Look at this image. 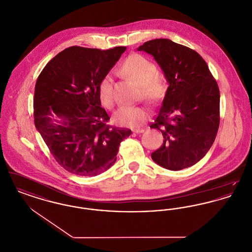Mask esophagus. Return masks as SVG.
Instances as JSON below:
<instances>
[{"instance_id":"1","label":"esophagus","mask_w":252,"mask_h":252,"mask_svg":"<svg viewBox=\"0 0 252 252\" xmlns=\"http://www.w3.org/2000/svg\"><path fill=\"white\" fill-rule=\"evenodd\" d=\"M133 132H134V133H136V134H140V133H143V132H144V128H137V129H134Z\"/></svg>"}]
</instances>
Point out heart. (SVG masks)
I'll return each instance as SVG.
<instances>
[{
	"label": "heart",
	"mask_w": 252,
	"mask_h": 252,
	"mask_svg": "<svg viewBox=\"0 0 252 252\" xmlns=\"http://www.w3.org/2000/svg\"><path fill=\"white\" fill-rule=\"evenodd\" d=\"M120 72L141 85L143 96L147 101L158 100L165 92L166 81L164 76L156 72L155 65L151 60L140 54L128 56L121 65ZM98 96L104 107L111 108L114 106L113 80L109 74L100 80ZM148 116L149 111L144 107L124 106L115 111L113 121L121 126L137 127L142 126Z\"/></svg>",
	"instance_id": "obj_1"
}]
</instances>
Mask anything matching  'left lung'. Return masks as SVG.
I'll list each match as a JSON object with an SVG mask.
<instances>
[{"label": "left lung", "mask_w": 252, "mask_h": 252, "mask_svg": "<svg viewBox=\"0 0 252 252\" xmlns=\"http://www.w3.org/2000/svg\"><path fill=\"white\" fill-rule=\"evenodd\" d=\"M151 55L169 84L155 123L163 144L151 154L161 167L179 171L198 162L210 150L219 127L220 93L205 60L168 38L137 48Z\"/></svg>", "instance_id": "1"}]
</instances>
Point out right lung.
<instances>
[{
    "label": "right lung",
    "mask_w": 252,
    "mask_h": 252,
    "mask_svg": "<svg viewBox=\"0 0 252 252\" xmlns=\"http://www.w3.org/2000/svg\"><path fill=\"white\" fill-rule=\"evenodd\" d=\"M126 47L72 46L49 61L36 79L34 119L50 152L70 173L94 177L111 167L131 130L110 127L98 85Z\"/></svg>",
    "instance_id": "add662e5"
}]
</instances>
